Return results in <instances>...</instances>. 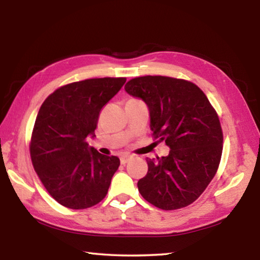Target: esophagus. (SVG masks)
Segmentation results:
<instances>
[{"instance_id":"34e87169","label":"esophagus","mask_w":260,"mask_h":260,"mask_svg":"<svg viewBox=\"0 0 260 260\" xmlns=\"http://www.w3.org/2000/svg\"><path fill=\"white\" fill-rule=\"evenodd\" d=\"M131 158H132V156H129V155H122L120 157V162H121L122 165H125L126 162L131 159Z\"/></svg>"}]
</instances>
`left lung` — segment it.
<instances>
[{
	"instance_id": "left-lung-1",
	"label": "left lung",
	"mask_w": 260,
	"mask_h": 260,
	"mask_svg": "<svg viewBox=\"0 0 260 260\" xmlns=\"http://www.w3.org/2000/svg\"><path fill=\"white\" fill-rule=\"evenodd\" d=\"M125 90L148 105L153 138L171 149L166 157L147 160L140 193L161 210L186 208L217 173L223 140L217 112L203 91L183 79L139 77Z\"/></svg>"
}]
</instances>
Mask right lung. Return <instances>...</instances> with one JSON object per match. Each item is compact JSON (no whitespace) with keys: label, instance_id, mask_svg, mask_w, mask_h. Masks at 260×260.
<instances>
[{"label":"right lung","instance_id":"right-lung-1","mask_svg":"<svg viewBox=\"0 0 260 260\" xmlns=\"http://www.w3.org/2000/svg\"><path fill=\"white\" fill-rule=\"evenodd\" d=\"M126 78H95L59 87L42 103L29 152L34 170L50 196L69 209L82 210L107 196L119 158L100 153L94 138L102 108Z\"/></svg>","mask_w":260,"mask_h":260}]
</instances>
